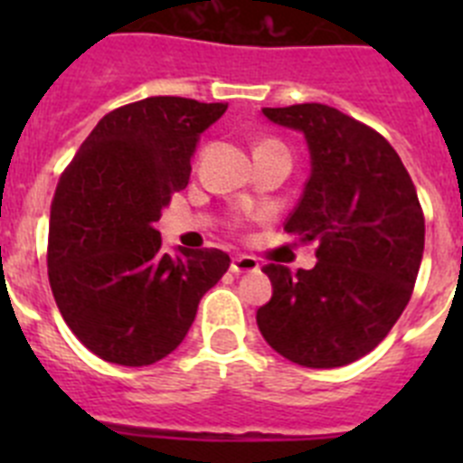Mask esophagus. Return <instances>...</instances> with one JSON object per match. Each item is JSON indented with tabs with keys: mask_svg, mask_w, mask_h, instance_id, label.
Segmentation results:
<instances>
[{
	"mask_svg": "<svg viewBox=\"0 0 463 463\" xmlns=\"http://www.w3.org/2000/svg\"><path fill=\"white\" fill-rule=\"evenodd\" d=\"M229 271L236 273V276H241V273H255V271H260V261L250 255H239L232 260V267H229Z\"/></svg>",
	"mask_w": 463,
	"mask_h": 463,
	"instance_id": "obj_1",
	"label": "esophagus"
}]
</instances>
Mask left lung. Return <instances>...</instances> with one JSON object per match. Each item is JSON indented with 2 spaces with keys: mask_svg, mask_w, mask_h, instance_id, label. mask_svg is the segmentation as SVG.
Listing matches in <instances>:
<instances>
[{
  "mask_svg": "<svg viewBox=\"0 0 463 463\" xmlns=\"http://www.w3.org/2000/svg\"><path fill=\"white\" fill-rule=\"evenodd\" d=\"M301 132L310 178L289 234L317 243V264H267L273 297L257 310L269 345L308 369L369 354L411 301L424 252V215L406 166L378 132L326 104L261 109Z\"/></svg>",
  "mask_w": 463,
  "mask_h": 463,
  "instance_id": "obj_1",
  "label": "left lung"
}]
</instances>
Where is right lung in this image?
Segmentation results:
<instances>
[{"label":"right lung","instance_id":"add662e5","mask_svg":"<svg viewBox=\"0 0 463 463\" xmlns=\"http://www.w3.org/2000/svg\"><path fill=\"white\" fill-rule=\"evenodd\" d=\"M227 104L148 97L110 110L57 183L48 278L69 329L120 366L165 359L187 336L222 250H162L157 220L185 190L199 138Z\"/></svg>","mask_w":463,"mask_h":463}]
</instances>
